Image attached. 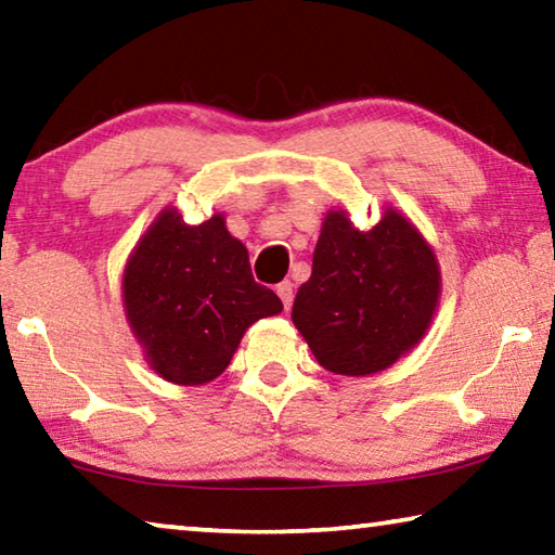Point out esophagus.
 <instances>
[{"instance_id":"obj_1","label":"esophagus","mask_w":555,"mask_h":555,"mask_svg":"<svg viewBox=\"0 0 555 555\" xmlns=\"http://www.w3.org/2000/svg\"><path fill=\"white\" fill-rule=\"evenodd\" d=\"M276 294L281 298V304H284V308L288 311L291 304H294V284H291V281H281V284L276 286Z\"/></svg>"}]
</instances>
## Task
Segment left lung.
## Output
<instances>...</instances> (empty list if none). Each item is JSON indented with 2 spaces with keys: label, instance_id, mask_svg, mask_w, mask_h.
Segmentation results:
<instances>
[{
  "label": "left lung",
  "instance_id": "left-lung-1",
  "mask_svg": "<svg viewBox=\"0 0 555 555\" xmlns=\"http://www.w3.org/2000/svg\"><path fill=\"white\" fill-rule=\"evenodd\" d=\"M438 298L436 251L406 215L387 208L362 232L347 210H327L291 321L321 367L370 377L424 340Z\"/></svg>",
  "mask_w": 555,
  "mask_h": 555
}]
</instances>
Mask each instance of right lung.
I'll return each instance as SVG.
<instances>
[{"mask_svg": "<svg viewBox=\"0 0 555 555\" xmlns=\"http://www.w3.org/2000/svg\"><path fill=\"white\" fill-rule=\"evenodd\" d=\"M121 304L149 367L181 387L220 377L247 327L284 311L274 291L251 279L247 247L222 212L185 224L171 205L131 249Z\"/></svg>", "mask_w": 555, "mask_h": 555, "instance_id": "obj_1", "label": "right lung"}]
</instances>
